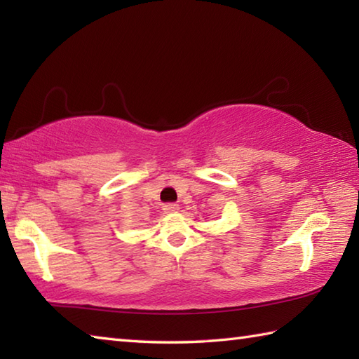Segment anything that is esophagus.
Wrapping results in <instances>:
<instances>
[{"label": "esophagus", "mask_w": 359, "mask_h": 359, "mask_svg": "<svg viewBox=\"0 0 359 359\" xmlns=\"http://www.w3.org/2000/svg\"><path fill=\"white\" fill-rule=\"evenodd\" d=\"M163 210H165V213H175V212H179V205L177 204H166L165 207H163Z\"/></svg>", "instance_id": "obj_1"}]
</instances>
